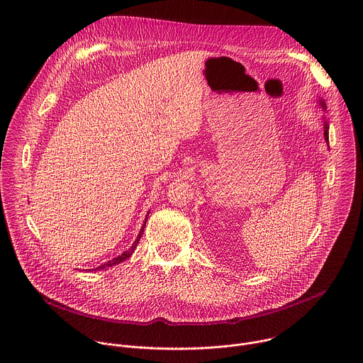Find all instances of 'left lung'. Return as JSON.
<instances>
[{
  "mask_svg": "<svg viewBox=\"0 0 363 363\" xmlns=\"http://www.w3.org/2000/svg\"><path fill=\"white\" fill-rule=\"evenodd\" d=\"M319 105L323 108V109H326V104H325V101L320 98L319 99ZM323 135H325V140H326V143L329 141V124L326 123V121H323Z\"/></svg>",
  "mask_w": 363,
  "mask_h": 363,
  "instance_id": "obj_1",
  "label": "left lung"
}]
</instances>
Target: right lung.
I'll return each mask as SVG.
<instances>
[{
    "label": "right lung",
    "mask_w": 363,
    "mask_h": 363,
    "mask_svg": "<svg viewBox=\"0 0 363 363\" xmlns=\"http://www.w3.org/2000/svg\"><path fill=\"white\" fill-rule=\"evenodd\" d=\"M148 213H150V212H148ZM148 213H147V216H148ZM145 223H147V218H145V222H144V225H143V228H141V230H140V233H138L137 239L134 240V244H133V247H131V248H130L128 251H125L124 254H121V255H118L116 258H113V259H111V261H108V262L102 264L101 267H98V268H95V269H105V268L113 267V265H116V264H121V262H123V261H125L127 258H130V257L133 255L134 250L137 248V245H138V242H140V239H141V236H143V233H144V228H145Z\"/></svg>",
    "instance_id": "add662e5"
}]
</instances>
